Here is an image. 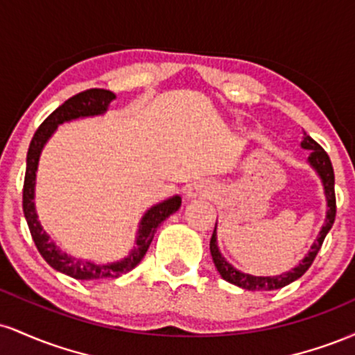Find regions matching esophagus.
Masks as SVG:
<instances>
[{"instance_id": "obj_1", "label": "esophagus", "mask_w": 355, "mask_h": 355, "mask_svg": "<svg viewBox=\"0 0 355 355\" xmlns=\"http://www.w3.org/2000/svg\"><path fill=\"white\" fill-rule=\"evenodd\" d=\"M215 193V185L210 182H195L185 190L187 198H209Z\"/></svg>"}]
</instances>
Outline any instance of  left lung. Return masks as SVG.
Returning <instances> with one entry per match:
<instances>
[{
    "label": "left lung",
    "mask_w": 355,
    "mask_h": 355,
    "mask_svg": "<svg viewBox=\"0 0 355 355\" xmlns=\"http://www.w3.org/2000/svg\"><path fill=\"white\" fill-rule=\"evenodd\" d=\"M300 146H302L304 150H309L307 162L309 165L315 170L317 175H319L322 187H324L325 200H327L325 223L322 225L319 237H317L315 242L312 243L309 254L300 260L299 266H295L294 268H291V270L284 272V274L280 275L259 277V275L243 274V272L237 270L232 263L227 262L225 257H222L217 245V223H215L214 234H211V239H210V254H211V259H214L215 267H217L218 274L222 275V279L227 280V282L237 285V287L245 288V291H275V288L285 287V285H288L291 282H294V280L300 279V277L309 270V267L312 266L313 259H315L317 252L320 250L325 235H327L329 230L332 229L334 220H336V191H334V168L331 164V158H329V155L324 152V148H322L315 140H312L307 133H304V140L302 144H300Z\"/></svg>",
    "instance_id": "8db88e82"
}]
</instances>
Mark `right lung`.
<instances>
[{"mask_svg": "<svg viewBox=\"0 0 355 355\" xmlns=\"http://www.w3.org/2000/svg\"><path fill=\"white\" fill-rule=\"evenodd\" d=\"M115 98V93L98 88L87 89V92H81L78 95L71 96L70 100L64 101L61 107L56 108L40 125L26 155V175H24L23 187V211L28 227H30L35 245L43 259L48 262V266L61 272V274L70 275L76 280H87V282L116 279V277L123 275L126 272L132 270V268H135L145 257L146 250H148L158 225L164 220L168 218L170 215L175 214L182 205L180 195H173V197L150 207L144 214V217H141L140 223H138L135 243H133V248L128 252V255L125 259L116 260V262L108 263H95L92 260L78 259V257L67 254L64 250H61L60 245H56L55 240H51L50 235L46 234V230L42 227L35 207V187L40 155H42L44 145H46V141L53 137V133L56 132V128L60 125L67 123V121L78 120V118L103 115V113H107L110 103Z\"/></svg>", "mask_w": 355, "mask_h": 355, "instance_id": "right-lung-1", "label": "right lung"}]
</instances>
